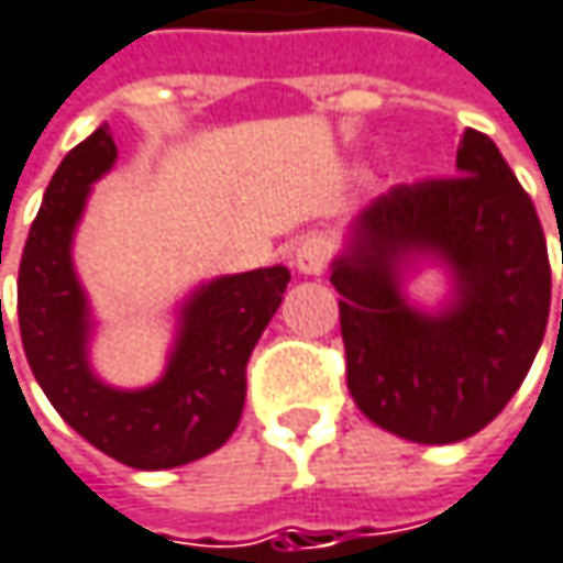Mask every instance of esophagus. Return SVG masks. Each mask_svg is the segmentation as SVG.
I'll return each instance as SVG.
<instances>
[{
  "mask_svg": "<svg viewBox=\"0 0 563 563\" xmlns=\"http://www.w3.org/2000/svg\"><path fill=\"white\" fill-rule=\"evenodd\" d=\"M331 261V245L324 239H306L299 249H296V267L299 274H321Z\"/></svg>",
  "mask_w": 563,
  "mask_h": 563,
  "instance_id": "1",
  "label": "esophagus"
}]
</instances>
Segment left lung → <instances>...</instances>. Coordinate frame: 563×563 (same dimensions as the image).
<instances>
[{
	"mask_svg": "<svg viewBox=\"0 0 563 563\" xmlns=\"http://www.w3.org/2000/svg\"><path fill=\"white\" fill-rule=\"evenodd\" d=\"M455 172L376 197L331 274L356 408L430 446L468 440L507 408L551 306L542 222L494 140L465 130ZM417 250L440 253L456 274L446 313H413L400 299L397 264Z\"/></svg>",
	"mask_w": 563,
	"mask_h": 563,
	"instance_id": "obj_1",
	"label": "left lung"
}]
</instances>
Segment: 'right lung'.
I'll return each mask as SVG.
<instances>
[{
    "instance_id": "add662e5",
    "label": "right lung",
    "mask_w": 563,
    "mask_h": 563,
    "mask_svg": "<svg viewBox=\"0 0 563 563\" xmlns=\"http://www.w3.org/2000/svg\"><path fill=\"white\" fill-rule=\"evenodd\" d=\"M117 158L108 123L69 152L31 222L18 267V328L34 379L59 417L95 449L130 468H175L222 446L245 408L249 356L280 309L289 271L261 267L203 286L184 306L168 373L143 391H117L85 360L82 286L69 245L91 181Z\"/></svg>"
}]
</instances>
